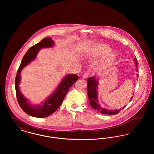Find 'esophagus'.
Listing matches in <instances>:
<instances>
[{"mask_svg":"<svg viewBox=\"0 0 154 154\" xmlns=\"http://www.w3.org/2000/svg\"><path fill=\"white\" fill-rule=\"evenodd\" d=\"M89 73L88 72H85V73L84 74V75H83V78H84V79H87L88 77V76H89Z\"/></svg>","mask_w":154,"mask_h":154,"instance_id":"esophagus-1","label":"esophagus"}]
</instances>
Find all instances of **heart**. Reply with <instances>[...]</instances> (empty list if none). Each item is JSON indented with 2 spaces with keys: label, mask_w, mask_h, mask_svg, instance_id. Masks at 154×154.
Returning <instances> with one entry per match:
<instances>
[{
  "label": "heart",
  "mask_w": 154,
  "mask_h": 154,
  "mask_svg": "<svg viewBox=\"0 0 154 154\" xmlns=\"http://www.w3.org/2000/svg\"><path fill=\"white\" fill-rule=\"evenodd\" d=\"M111 48L106 44H97L91 50L89 56L92 59L104 57L101 63V66L106 67L111 65L115 60L116 56L113 52H110Z\"/></svg>",
  "instance_id": "b5f03b06"
}]
</instances>
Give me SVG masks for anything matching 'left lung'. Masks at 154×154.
Listing matches in <instances>:
<instances>
[{
  "label": "left lung",
  "instance_id": "obj_1",
  "mask_svg": "<svg viewBox=\"0 0 154 154\" xmlns=\"http://www.w3.org/2000/svg\"><path fill=\"white\" fill-rule=\"evenodd\" d=\"M134 60L136 63V71L138 72V62L137 58L135 57L134 59ZM139 76V74H137ZM88 98L89 99V103L91 106L95 110L99 111L100 113L104 114H109V115H115L119 113L121 111L119 110H108L102 108L98 103L97 100V87L98 85V82L96 80L95 77H89L88 78ZM133 96L131 99V100H132ZM125 107H124L123 109H124Z\"/></svg>",
  "mask_w": 154,
  "mask_h": 154
}]
</instances>
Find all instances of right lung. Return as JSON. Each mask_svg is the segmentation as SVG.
Listing matches in <instances>:
<instances>
[{
  "mask_svg": "<svg viewBox=\"0 0 154 154\" xmlns=\"http://www.w3.org/2000/svg\"><path fill=\"white\" fill-rule=\"evenodd\" d=\"M54 42L51 38L46 37L41 40L39 43L31 47L26 52L23 57L16 75L15 85V92L17 101L22 110L30 116L37 118H44L50 116L57 110L63 102L67 92L73 84L79 79L76 74H69L66 75L59 85L57 89L47 100L43 105L33 106L28 102V100L22 95L19 90V84L21 80V72L22 69L30 62L36 58L37 54L40 48L43 47H51Z\"/></svg>",
  "mask_w": 154,
  "mask_h": 154,
  "instance_id": "1",
  "label": "right lung"
}]
</instances>
